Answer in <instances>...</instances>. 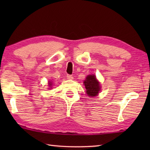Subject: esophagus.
<instances>
[{"label": "esophagus", "instance_id": "obj_1", "mask_svg": "<svg viewBox=\"0 0 150 150\" xmlns=\"http://www.w3.org/2000/svg\"><path fill=\"white\" fill-rule=\"evenodd\" d=\"M67 79H68V80H73V77L72 75H67Z\"/></svg>", "mask_w": 150, "mask_h": 150}]
</instances>
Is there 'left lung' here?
Instances as JSON below:
<instances>
[{
	"instance_id": "1",
	"label": "left lung",
	"mask_w": 150,
	"mask_h": 150,
	"mask_svg": "<svg viewBox=\"0 0 150 150\" xmlns=\"http://www.w3.org/2000/svg\"><path fill=\"white\" fill-rule=\"evenodd\" d=\"M84 84L88 97H94L97 96L100 91V83L95 75H88L84 81Z\"/></svg>"
}]
</instances>
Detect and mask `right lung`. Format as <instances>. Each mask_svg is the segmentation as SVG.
Wrapping results in <instances>:
<instances>
[{
	"label": "right lung",
	"mask_w": 150,
	"mask_h": 150,
	"mask_svg": "<svg viewBox=\"0 0 150 150\" xmlns=\"http://www.w3.org/2000/svg\"><path fill=\"white\" fill-rule=\"evenodd\" d=\"M48 85H49V86L50 87V88H52V82H51V81H50L49 82V83H48ZM50 88H49V89H50Z\"/></svg>",
	"instance_id": "add662e5"
}]
</instances>
